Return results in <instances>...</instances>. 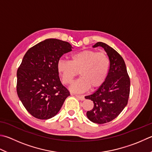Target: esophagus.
Returning <instances> with one entry per match:
<instances>
[{
    "label": "esophagus",
    "instance_id": "esophagus-1",
    "mask_svg": "<svg viewBox=\"0 0 152 152\" xmlns=\"http://www.w3.org/2000/svg\"><path fill=\"white\" fill-rule=\"evenodd\" d=\"M77 98H78L81 101H84L85 100V96L83 95H78V94H75V95Z\"/></svg>",
    "mask_w": 152,
    "mask_h": 152
}]
</instances>
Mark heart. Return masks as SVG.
<instances>
[{
  "label": "heart",
  "instance_id": "heart-1",
  "mask_svg": "<svg viewBox=\"0 0 152 152\" xmlns=\"http://www.w3.org/2000/svg\"><path fill=\"white\" fill-rule=\"evenodd\" d=\"M109 69L110 60L107 54L92 50L78 51L71 56V61L60 59L57 64V70L64 85L71 84L79 71L81 77L70 87V91L76 93L101 86Z\"/></svg>",
  "mask_w": 152,
  "mask_h": 152
}]
</instances>
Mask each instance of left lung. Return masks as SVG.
<instances>
[{
	"label": "left lung",
	"mask_w": 152,
	"mask_h": 152,
	"mask_svg": "<svg viewBox=\"0 0 152 152\" xmlns=\"http://www.w3.org/2000/svg\"><path fill=\"white\" fill-rule=\"evenodd\" d=\"M104 48L110 60V69L105 81L92 94L86 96L94 103L87 112V118L96 124H104L116 118L128 104L130 80L122 56L113 48L97 42L93 48Z\"/></svg>",
	"instance_id": "8db88e82"
}]
</instances>
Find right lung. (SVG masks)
I'll use <instances>...</instances> for the list:
<instances>
[{
  "label": "right lung",
  "instance_id": "1",
  "mask_svg": "<svg viewBox=\"0 0 152 152\" xmlns=\"http://www.w3.org/2000/svg\"><path fill=\"white\" fill-rule=\"evenodd\" d=\"M71 45L58 39H46L27 51L17 71V94L31 115L47 120L58 113L69 91L61 84L57 64Z\"/></svg>",
  "mask_w": 152,
  "mask_h": 152
}]
</instances>
